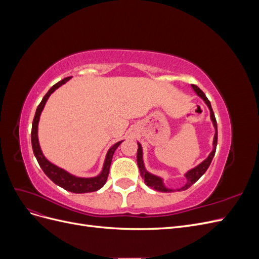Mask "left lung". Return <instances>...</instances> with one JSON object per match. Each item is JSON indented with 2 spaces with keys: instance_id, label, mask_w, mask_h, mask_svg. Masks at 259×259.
Here are the masks:
<instances>
[{
  "instance_id": "1",
  "label": "left lung",
  "mask_w": 259,
  "mask_h": 259,
  "mask_svg": "<svg viewBox=\"0 0 259 259\" xmlns=\"http://www.w3.org/2000/svg\"><path fill=\"white\" fill-rule=\"evenodd\" d=\"M193 91L197 93V95L199 97H201L203 100H204V103L207 105L208 109H209V112H210V120L211 122H213V125L215 127V135H214V140H213V150H211V152L209 153V155L207 156V158L203 161L202 163H200L198 166L193 167L192 169L188 170L187 173L185 174V177L187 178V183L185 186H183L180 189H176L177 191H183V190H186L188 189V188L191 187L197 180H199V178L205 173L206 169L208 168L209 164L211 162V160H213L214 155H215V152H216V146H217V122H216V119H215V114L213 112V109H211V106H210V103L209 100L207 99V97L205 96V94L203 93L197 85H191ZM138 144V150H137V164H138V167H139V171H140V175H142L143 179L145 184L148 186L152 188V189L156 190V191H160V192H171L174 191V189H169V188H166L165 186H164V183H163V179L161 177H158L155 176L151 173H149V171L145 168V164H144V160H143V148H142V145H140L139 143Z\"/></svg>"
}]
</instances>
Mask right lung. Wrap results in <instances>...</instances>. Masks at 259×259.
Instances as JSON below:
<instances>
[{
    "label": "right lung",
    "mask_w": 259,
    "mask_h": 259,
    "mask_svg": "<svg viewBox=\"0 0 259 259\" xmlns=\"http://www.w3.org/2000/svg\"><path fill=\"white\" fill-rule=\"evenodd\" d=\"M70 79H71V76L65 77L64 80H61L58 83L53 85L50 89V91L46 93V95L43 97L41 104L37 106L34 119L32 122V130H31V144H32L33 153L37 160L38 165L41 166L45 175L48 176L54 184H56L57 186L64 188L65 190H68V191L73 192V193L94 192V191L99 190L100 188H103L104 185L106 184L108 175H109V169H110L113 153L116 150V148L122 144L123 140L114 144L110 149H109V151L107 152V155H106V160H105L104 167H103V170H101V173L96 177H91V178L76 177L74 175H71L70 173H68L67 170L62 169L56 165H54L53 163H51L43 155V152L40 148V144H38L37 125H38V121H40V115L43 111V108L46 104V101H48L49 97L52 95V93H54L58 88H60L62 84H65Z\"/></svg>",
    "instance_id": "1"
}]
</instances>
